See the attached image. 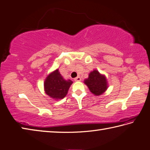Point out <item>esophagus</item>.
<instances>
[{
  "mask_svg": "<svg viewBox=\"0 0 150 150\" xmlns=\"http://www.w3.org/2000/svg\"><path fill=\"white\" fill-rule=\"evenodd\" d=\"M81 80V78L80 77V76H78V77H76L74 78V81H80Z\"/></svg>",
  "mask_w": 150,
  "mask_h": 150,
  "instance_id": "1",
  "label": "esophagus"
}]
</instances>
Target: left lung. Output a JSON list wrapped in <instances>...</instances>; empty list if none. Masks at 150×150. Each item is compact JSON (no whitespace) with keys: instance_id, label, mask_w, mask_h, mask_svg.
Returning <instances> with one entry per match:
<instances>
[{"instance_id":"obj_1","label":"left lung","mask_w":150,"mask_h":150,"mask_svg":"<svg viewBox=\"0 0 150 150\" xmlns=\"http://www.w3.org/2000/svg\"><path fill=\"white\" fill-rule=\"evenodd\" d=\"M91 93L95 95H100L107 89V81L105 76L101 75L97 70L90 73L89 78L84 81Z\"/></svg>"}]
</instances>
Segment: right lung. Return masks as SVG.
Here are the masks:
<instances>
[{
  "label": "right lung",
  "mask_w": 150,
  "mask_h": 150,
  "mask_svg": "<svg viewBox=\"0 0 150 150\" xmlns=\"http://www.w3.org/2000/svg\"><path fill=\"white\" fill-rule=\"evenodd\" d=\"M72 83L71 80H64L57 69L46 78L44 82L45 91L53 98L61 99L67 95Z\"/></svg>",
  "instance_id": "right-lung-1"
}]
</instances>
